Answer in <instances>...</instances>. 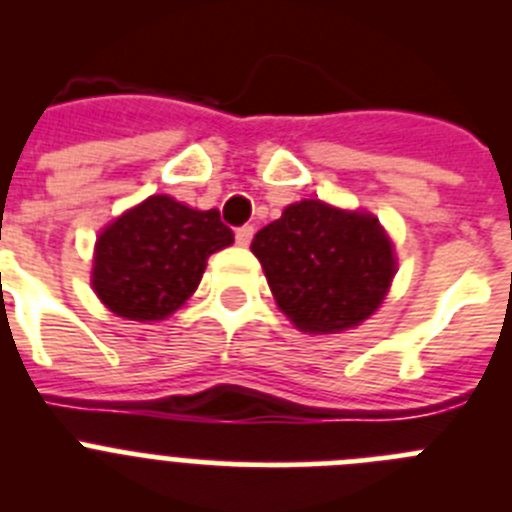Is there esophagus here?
Masks as SVG:
<instances>
[{
	"label": "esophagus",
	"instance_id": "1",
	"mask_svg": "<svg viewBox=\"0 0 512 512\" xmlns=\"http://www.w3.org/2000/svg\"><path fill=\"white\" fill-rule=\"evenodd\" d=\"M253 241V225H243V228L235 230V243L238 246H248Z\"/></svg>",
	"mask_w": 512,
	"mask_h": 512
}]
</instances>
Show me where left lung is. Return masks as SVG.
Segmentation results:
<instances>
[{"mask_svg":"<svg viewBox=\"0 0 512 512\" xmlns=\"http://www.w3.org/2000/svg\"><path fill=\"white\" fill-rule=\"evenodd\" d=\"M251 251L279 310L305 333H341L364 323L397 271L395 248L377 217L320 200L289 205L256 233Z\"/></svg>","mask_w":512,"mask_h":512,"instance_id":"obj_1","label":"left lung"}]
</instances>
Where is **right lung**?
<instances>
[{
    "instance_id": "right-lung-1",
    "label": "right lung",
    "mask_w": 512,
    "mask_h": 512,
    "mask_svg": "<svg viewBox=\"0 0 512 512\" xmlns=\"http://www.w3.org/2000/svg\"><path fill=\"white\" fill-rule=\"evenodd\" d=\"M233 243L217 210H192L153 194L99 233L92 287L115 315L164 320L192 297L207 259Z\"/></svg>"
}]
</instances>
